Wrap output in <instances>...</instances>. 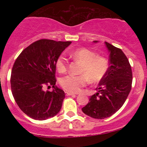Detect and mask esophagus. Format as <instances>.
Instances as JSON below:
<instances>
[{
	"label": "esophagus",
	"instance_id": "obj_1",
	"mask_svg": "<svg viewBox=\"0 0 147 147\" xmlns=\"http://www.w3.org/2000/svg\"><path fill=\"white\" fill-rule=\"evenodd\" d=\"M65 93H66V95H67V96H70V95H75V94H74V93H72V92H65Z\"/></svg>",
	"mask_w": 147,
	"mask_h": 147
}]
</instances>
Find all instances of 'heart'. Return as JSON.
Instances as JSON below:
<instances>
[{
    "label": "heart",
    "instance_id": "1",
    "mask_svg": "<svg viewBox=\"0 0 147 147\" xmlns=\"http://www.w3.org/2000/svg\"><path fill=\"white\" fill-rule=\"evenodd\" d=\"M74 60L82 65L80 69V75H67L60 80V84L66 91L78 92L90 81L92 83L100 82L109 69V62L105 57L98 56L94 52L87 48H79L70 53ZM56 68L60 73L66 72L67 61L63 55L56 60Z\"/></svg>",
    "mask_w": 147,
    "mask_h": 147
}]
</instances>
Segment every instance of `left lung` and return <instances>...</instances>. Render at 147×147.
I'll use <instances>...</instances> for the list:
<instances>
[{"label":"left lung","instance_id":"8db88e82","mask_svg":"<svg viewBox=\"0 0 147 147\" xmlns=\"http://www.w3.org/2000/svg\"><path fill=\"white\" fill-rule=\"evenodd\" d=\"M105 45L109 53V69L96 88L97 92L82 108L85 115L100 119L112 116L122 107L132 83V72L127 56L121 49L109 42H105Z\"/></svg>","mask_w":147,"mask_h":147}]
</instances>
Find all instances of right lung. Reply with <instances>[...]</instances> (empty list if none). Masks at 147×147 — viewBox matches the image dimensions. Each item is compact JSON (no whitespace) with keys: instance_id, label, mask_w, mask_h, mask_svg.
<instances>
[{"instance_id":"add662e5","label":"right lung","mask_w":147,"mask_h":147,"mask_svg":"<svg viewBox=\"0 0 147 147\" xmlns=\"http://www.w3.org/2000/svg\"><path fill=\"white\" fill-rule=\"evenodd\" d=\"M71 42L42 39L22 51L13 65L10 85L20 109L32 119L45 120L62 107L65 92L55 85L56 60ZM47 85L53 91H45Z\"/></svg>"}]
</instances>
